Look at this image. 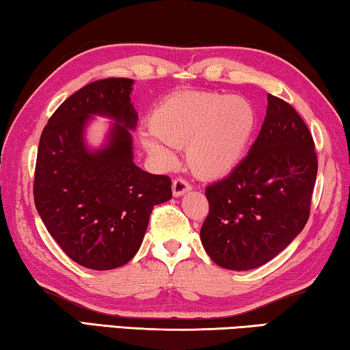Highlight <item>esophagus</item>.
Wrapping results in <instances>:
<instances>
[{
	"instance_id": "34e87169",
	"label": "esophagus",
	"mask_w": 350,
	"mask_h": 350,
	"mask_svg": "<svg viewBox=\"0 0 350 350\" xmlns=\"http://www.w3.org/2000/svg\"><path fill=\"white\" fill-rule=\"evenodd\" d=\"M189 189H191V185H189L188 180L182 179V177H177V179L173 180V194L176 198L182 196V194H185Z\"/></svg>"
}]
</instances>
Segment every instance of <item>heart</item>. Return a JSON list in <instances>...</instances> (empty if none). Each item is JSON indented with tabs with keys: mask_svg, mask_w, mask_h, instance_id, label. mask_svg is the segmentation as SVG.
<instances>
[{
	"mask_svg": "<svg viewBox=\"0 0 350 350\" xmlns=\"http://www.w3.org/2000/svg\"><path fill=\"white\" fill-rule=\"evenodd\" d=\"M258 126V114L247 98L221 92L174 94L152 111L150 128L171 146H185L189 170L204 179L227 176L238 167ZM156 139L145 146L168 161L170 151Z\"/></svg>",
	"mask_w": 350,
	"mask_h": 350,
	"instance_id": "heart-1",
	"label": "heart"
}]
</instances>
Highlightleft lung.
<instances>
[{
    "instance_id": "8db88e82",
    "label": "left lung",
    "mask_w": 350,
    "mask_h": 350,
    "mask_svg": "<svg viewBox=\"0 0 350 350\" xmlns=\"http://www.w3.org/2000/svg\"><path fill=\"white\" fill-rule=\"evenodd\" d=\"M265 120L250 152L205 188L210 211L200 228L222 269L250 270L280 254L310 215L318 159L309 128L287 102L269 94Z\"/></svg>"
}]
</instances>
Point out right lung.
I'll return each mask as SVG.
<instances>
[{
  "label": "right lung",
  "mask_w": 350,
  "mask_h": 350,
  "mask_svg": "<svg viewBox=\"0 0 350 350\" xmlns=\"http://www.w3.org/2000/svg\"><path fill=\"white\" fill-rule=\"evenodd\" d=\"M131 79H103L74 92L41 133L33 200L47 232L77 264L92 270L122 267L134 258L154 205L171 199L168 176L133 162L137 112ZM92 115L114 118L109 144L90 152L82 133Z\"/></svg>",
  "instance_id": "add662e5"
}]
</instances>
